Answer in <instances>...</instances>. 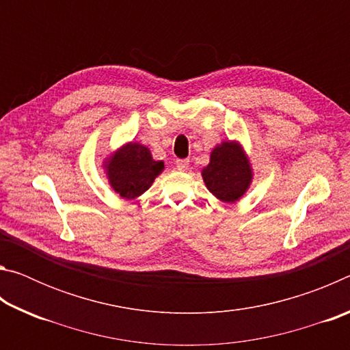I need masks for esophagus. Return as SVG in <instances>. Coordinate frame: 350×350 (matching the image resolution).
<instances>
[{
	"mask_svg": "<svg viewBox=\"0 0 350 350\" xmlns=\"http://www.w3.org/2000/svg\"><path fill=\"white\" fill-rule=\"evenodd\" d=\"M188 165H189V161H187V159H177L176 161V167L180 171L188 170Z\"/></svg>",
	"mask_w": 350,
	"mask_h": 350,
	"instance_id": "34e87169",
	"label": "esophagus"
}]
</instances>
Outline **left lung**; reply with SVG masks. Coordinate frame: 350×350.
<instances>
[{
    "mask_svg": "<svg viewBox=\"0 0 350 350\" xmlns=\"http://www.w3.org/2000/svg\"><path fill=\"white\" fill-rule=\"evenodd\" d=\"M206 188L222 202H236L252 182V168L236 142H224L213 150L210 163L202 170Z\"/></svg>",
    "mask_w": 350,
    "mask_h": 350,
    "instance_id": "8db88e82",
    "label": "left lung"
}]
</instances>
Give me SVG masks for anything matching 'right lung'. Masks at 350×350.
I'll list each match as a JSON object with an SVG mask.
<instances>
[{"instance_id": "1", "label": "right lung", "mask_w": 350, "mask_h": 350, "mask_svg": "<svg viewBox=\"0 0 350 350\" xmlns=\"http://www.w3.org/2000/svg\"><path fill=\"white\" fill-rule=\"evenodd\" d=\"M163 168V162L154 161L150 150L140 144L122 146L106 162L112 189L125 199H134L145 193Z\"/></svg>"}]
</instances>
